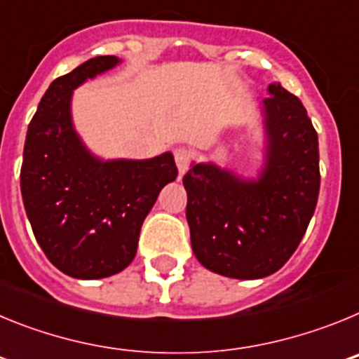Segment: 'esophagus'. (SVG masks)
Returning <instances> with one entry per match:
<instances>
[{"instance_id":"esophagus-1","label":"esophagus","mask_w":359,"mask_h":359,"mask_svg":"<svg viewBox=\"0 0 359 359\" xmlns=\"http://www.w3.org/2000/svg\"><path fill=\"white\" fill-rule=\"evenodd\" d=\"M174 160H176L177 170H180L182 174L187 172V169H189V165H190V160H192V152L185 147L176 149V151H174Z\"/></svg>"}]
</instances>
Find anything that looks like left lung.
<instances>
[{"label":"left lung","mask_w":359,"mask_h":359,"mask_svg":"<svg viewBox=\"0 0 359 359\" xmlns=\"http://www.w3.org/2000/svg\"><path fill=\"white\" fill-rule=\"evenodd\" d=\"M268 91L262 100L268 149L259 182L203 163L183 176L194 255L230 278L278 271L302 241L318 201V135L298 97L280 84Z\"/></svg>","instance_id":"left-lung-1"}]
</instances>
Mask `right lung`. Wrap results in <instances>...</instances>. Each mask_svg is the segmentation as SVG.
I'll return each instance as SVG.
<instances>
[{
  "mask_svg": "<svg viewBox=\"0 0 359 359\" xmlns=\"http://www.w3.org/2000/svg\"><path fill=\"white\" fill-rule=\"evenodd\" d=\"M115 65L113 55L93 57L55 79L25 142L21 196L28 221L48 261L75 278H104L128 268L144 219L177 176L170 152L152 160L100 161L73 131L72 91Z\"/></svg>",
  "mask_w": 359,
  "mask_h": 359,
  "instance_id": "add662e5",
  "label": "right lung"
}]
</instances>
